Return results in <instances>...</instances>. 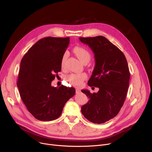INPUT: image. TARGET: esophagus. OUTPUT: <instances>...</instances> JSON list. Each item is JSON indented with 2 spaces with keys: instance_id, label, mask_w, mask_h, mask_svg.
Wrapping results in <instances>:
<instances>
[{
  "instance_id": "34e87169",
  "label": "esophagus",
  "mask_w": 152,
  "mask_h": 152,
  "mask_svg": "<svg viewBox=\"0 0 152 152\" xmlns=\"http://www.w3.org/2000/svg\"><path fill=\"white\" fill-rule=\"evenodd\" d=\"M80 91H80V89H76V94H79V92H80Z\"/></svg>"
}]
</instances>
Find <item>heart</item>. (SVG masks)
Wrapping results in <instances>:
<instances>
[{
	"mask_svg": "<svg viewBox=\"0 0 152 152\" xmlns=\"http://www.w3.org/2000/svg\"><path fill=\"white\" fill-rule=\"evenodd\" d=\"M74 53L77 56V57L83 63L85 62H89L91 59V54L86 49L81 47H76L74 50ZM66 58V53H64L61 60V66H64L65 61ZM87 77V75L85 73H79V74H71L66 76V81L69 83L75 86H80L83 82L85 80Z\"/></svg>",
	"mask_w": 152,
	"mask_h": 152,
	"instance_id": "1",
	"label": "heart"
}]
</instances>
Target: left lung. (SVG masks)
Listing matches in <instances>:
<instances>
[{"label":"left lung","instance_id":"obj_1","mask_svg":"<svg viewBox=\"0 0 152 152\" xmlns=\"http://www.w3.org/2000/svg\"><path fill=\"white\" fill-rule=\"evenodd\" d=\"M79 40L94 53L95 68L87 84L99 89L93 94L81 91L89 99L81 107V112L93 123H104L115 117L124 104L129 85L128 65L124 53L106 37L99 36Z\"/></svg>","mask_w":152,"mask_h":152}]
</instances>
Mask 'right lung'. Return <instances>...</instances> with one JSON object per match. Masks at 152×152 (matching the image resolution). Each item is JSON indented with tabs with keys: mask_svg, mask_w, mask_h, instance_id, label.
Wrapping results in <instances>:
<instances>
[{
	"mask_svg": "<svg viewBox=\"0 0 152 152\" xmlns=\"http://www.w3.org/2000/svg\"><path fill=\"white\" fill-rule=\"evenodd\" d=\"M69 43V37L42 38L21 61L17 87L24 104L38 120L59 118L66 102L75 94L74 87L51 86L55 74L61 71V60Z\"/></svg>",
	"mask_w": 152,
	"mask_h": 152,
	"instance_id": "add662e5",
	"label": "right lung"
}]
</instances>
